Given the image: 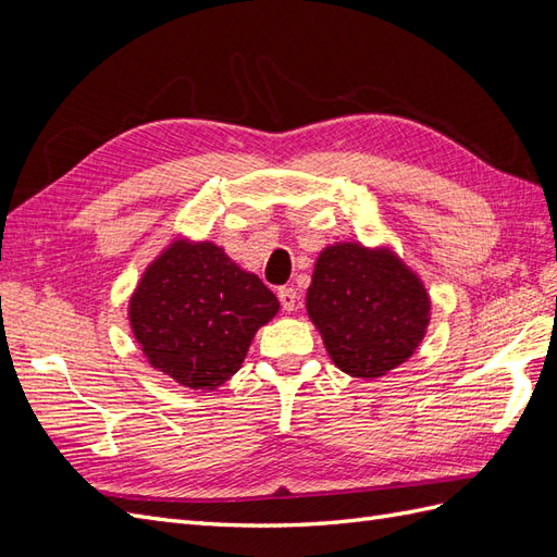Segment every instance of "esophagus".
Listing matches in <instances>:
<instances>
[{
    "mask_svg": "<svg viewBox=\"0 0 557 557\" xmlns=\"http://www.w3.org/2000/svg\"><path fill=\"white\" fill-rule=\"evenodd\" d=\"M278 299H281L283 311H297L299 297H297V290L290 288V285H283V288H278Z\"/></svg>",
    "mask_w": 557,
    "mask_h": 557,
    "instance_id": "obj_1",
    "label": "esophagus"
}]
</instances>
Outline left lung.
I'll use <instances>...</instances> for the list:
<instances>
[{
    "mask_svg": "<svg viewBox=\"0 0 557 557\" xmlns=\"http://www.w3.org/2000/svg\"><path fill=\"white\" fill-rule=\"evenodd\" d=\"M423 281L391 248L332 244L313 267L307 313L344 374L379 379L407 362L430 325Z\"/></svg>",
    "mask_w": 557,
    "mask_h": 557,
    "instance_id": "8db88e82",
    "label": "left lung"
}]
</instances>
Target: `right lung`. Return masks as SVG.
<instances>
[{"instance_id":"right-lung-1","label":"right lung","mask_w":557,"mask_h":557,"mask_svg":"<svg viewBox=\"0 0 557 557\" xmlns=\"http://www.w3.org/2000/svg\"><path fill=\"white\" fill-rule=\"evenodd\" d=\"M278 299L211 242L174 239L146 267L129 297V325L146 360L193 391L239 372Z\"/></svg>"}]
</instances>
